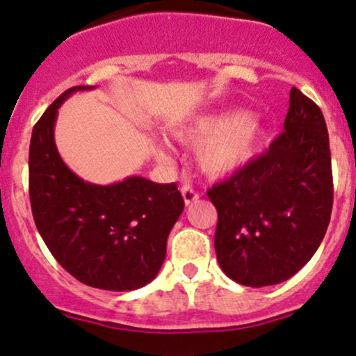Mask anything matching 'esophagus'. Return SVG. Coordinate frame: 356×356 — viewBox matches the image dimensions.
<instances>
[{
	"label": "esophagus",
	"mask_w": 356,
	"mask_h": 356,
	"mask_svg": "<svg viewBox=\"0 0 356 356\" xmlns=\"http://www.w3.org/2000/svg\"><path fill=\"white\" fill-rule=\"evenodd\" d=\"M181 192H182V197H184V202H186V206H189V204H194V202L199 201V194L194 189H192V187L184 186Z\"/></svg>",
	"instance_id": "1"
}]
</instances>
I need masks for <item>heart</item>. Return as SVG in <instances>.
I'll list each match as a JSON object with an SVG mask.
<instances>
[{
  "instance_id": "b5f03b06",
  "label": "heart",
  "mask_w": 356,
  "mask_h": 356,
  "mask_svg": "<svg viewBox=\"0 0 356 356\" xmlns=\"http://www.w3.org/2000/svg\"><path fill=\"white\" fill-rule=\"evenodd\" d=\"M259 117L241 110L204 113L170 129V136L187 147H197L199 169L209 177H226L251 164L264 138ZM155 154L169 161V150L159 142Z\"/></svg>"
}]
</instances>
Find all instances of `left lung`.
<instances>
[{
  "label": "left lung",
  "instance_id": "1",
  "mask_svg": "<svg viewBox=\"0 0 356 356\" xmlns=\"http://www.w3.org/2000/svg\"><path fill=\"white\" fill-rule=\"evenodd\" d=\"M224 275L263 288L295 276L320 248L333 206L330 138L320 107L293 87L284 132L207 192Z\"/></svg>",
  "mask_w": 356,
  "mask_h": 356
}]
</instances>
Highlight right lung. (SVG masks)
<instances>
[{
  "label": "right lung",
  "mask_w": 356,
  "mask_h": 356,
  "mask_svg": "<svg viewBox=\"0 0 356 356\" xmlns=\"http://www.w3.org/2000/svg\"><path fill=\"white\" fill-rule=\"evenodd\" d=\"M93 88L81 85L61 93L33 127L31 211L47 248L73 277L92 288L134 291L161 271L184 199L174 182L130 175L100 186L68 169L55 144L58 108L72 93Z\"/></svg>",
  "instance_id": "right-lung-1"
}]
</instances>
